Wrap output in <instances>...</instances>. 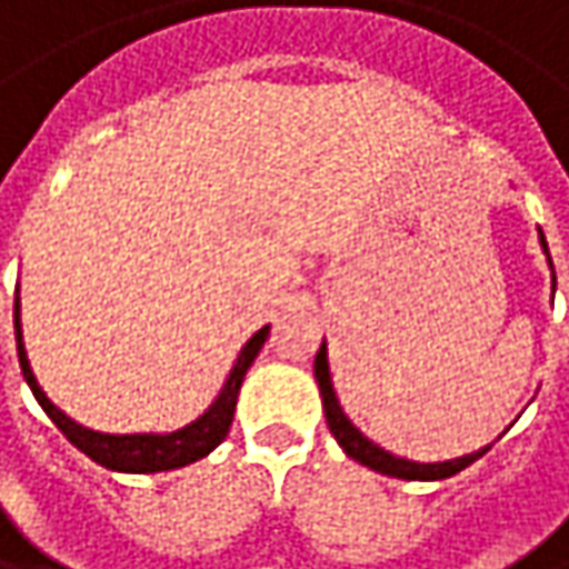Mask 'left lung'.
I'll list each match as a JSON object with an SVG mask.
<instances>
[{
  "mask_svg": "<svg viewBox=\"0 0 569 569\" xmlns=\"http://www.w3.org/2000/svg\"><path fill=\"white\" fill-rule=\"evenodd\" d=\"M538 239H541V249H545V256H548L550 281H553V262H550L548 239H545V232H541V229H538ZM313 379H317V386H320L323 411H327V427H330V433L337 437V443L343 447L346 457H349V460H356V463H362V467L382 472V476L411 479V482H437V479H450V476H457L460 469H467L469 463H476L479 457H486V453H489V447H492V443H489V447H482V450H476V453L457 457V460H443V463H440V460H437V463H418V460L395 457V453H388L386 447H379L376 440H369L359 427L346 418L343 405H340V398H337V388H333V376H330L327 340H323L320 349H317V359H313Z\"/></svg>",
  "mask_w": 569,
  "mask_h": 569,
  "instance_id": "1",
  "label": "left lung"
}]
</instances>
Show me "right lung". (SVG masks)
Masks as SVG:
<instances>
[{"instance_id": "add662e5", "label": "right lung", "mask_w": 569, "mask_h": 569, "mask_svg": "<svg viewBox=\"0 0 569 569\" xmlns=\"http://www.w3.org/2000/svg\"><path fill=\"white\" fill-rule=\"evenodd\" d=\"M268 330L271 323L256 330L246 346L239 349L229 376H226L220 395L210 401V408L193 418L190 425L178 427V430H142V433H106V430H93V427H83L80 421H73L70 415H63L61 408L44 395V388L38 386L34 372H31V362H28V352H24V337H21V301L16 298V343H19V362L21 376L31 388V395L38 398V405L44 408V415L58 425L63 437L80 450L87 453L93 463L112 469V472H168V469H181L187 463H197L203 457H210L220 443L226 440L229 427H232V415H236V398H239V388L242 379L249 372V366L256 362V356L262 352L264 340H268Z\"/></svg>"}]
</instances>
